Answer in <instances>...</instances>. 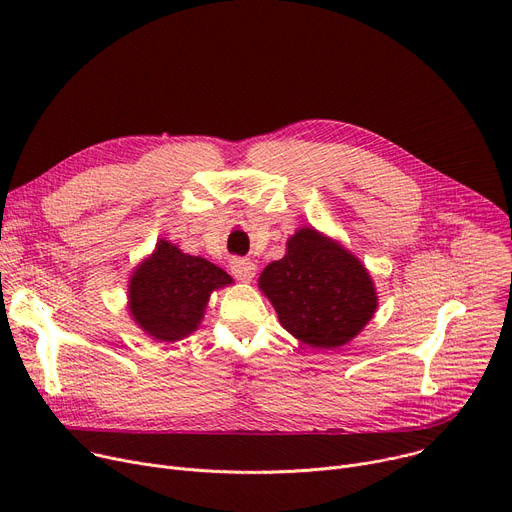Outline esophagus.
I'll return each instance as SVG.
<instances>
[{
  "label": "esophagus",
  "mask_w": 512,
  "mask_h": 512,
  "mask_svg": "<svg viewBox=\"0 0 512 512\" xmlns=\"http://www.w3.org/2000/svg\"><path fill=\"white\" fill-rule=\"evenodd\" d=\"M230 270L234 274V278H238L240 282H251L255 276V263L251 259H232L230 261Z\"/></svg>",
  "instance_id": "obj_1"
}]
</instances>
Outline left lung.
Segmentation results:
<instances>
[{
    "label": "left lung",
    "mask_w": 512,
    "mask_h": 512,
    "mask_svg": "<svg viewBox=\"0 0 512 512\" xmlns=\"http://www.w3.org/2000/svg\"><path fill=\"white\" fill-rule=\"evenodd\" d=\"M280 324L313 348L351 342L378 309V292L365 265L330 236L301 228L286 242V255L259 276Z\"/></svg>",
    "instance_id": "8db88e82"
}]
</instances>
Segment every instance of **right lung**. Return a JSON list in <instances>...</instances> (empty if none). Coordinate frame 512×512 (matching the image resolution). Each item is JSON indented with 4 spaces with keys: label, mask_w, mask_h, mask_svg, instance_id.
<instances>
[{
    "label": "right lung",
    "mask_w": 512,
    "mask_h": 512,
    "mask_svg": "<svg viewBox=\"0 0 512 512\" xmlns=\"http://www.w3.org/2000/svg\"><path fill=\"white\" fill-rule=\"evenodd\" d=\"M228 284L232 278L222 267L161 238L130 276L128 309L153 340L176 342L199 328L209 294Z\"/></svg>",
    "instance_id": "add662e5"
}]
</instances>
